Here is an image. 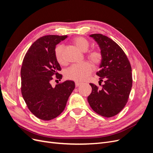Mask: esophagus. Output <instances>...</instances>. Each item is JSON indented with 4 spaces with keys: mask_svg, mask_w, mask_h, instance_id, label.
Returning a JSON list of instances; mask_svg holds the SVG:
<instances>
[{
    "mask_svg": "<svg viewBox=\"0 0 153 153\" xmlns=\"http://www.w3.org/2000/svg\"><path fill=\"white\" fill-rule=\"evenodd\" d=\"M82 84V83H81V82H75V86H76V87H78L79 85H80Z\"/></svg>",
    "mask_w": 153,
    "mask_h": 153,
    "instance_id": "1",
    "label": "esophagus"
}]
</instances>
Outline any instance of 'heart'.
<instances>
[{"instance_id": "obj_1", "label": "heart", "mask_w": 153, "mask_h": 153, "mask_svg": "<svg viewBox=\"0 0 153 153\" xmlns=\"http://www.w3.org/2000/svg\"><path fill=\"white\" fill-rule=\"evenodd\" d=\"M73 44L82 52H85L89 47V42L83 37H76L73 39ZM54 55L57 62L64 65L66 64V59L64 56V47L61 45H57L55 48ZM87 58L94 65L98 66L102 62L103 59V53L101 50L93 49L87 53ZM92 71V66L89 62H85L80 64H75L69 68L66 72V76L68 79L76 82H82L87 80L89 77Z\"/></svg>"}]
</instances>
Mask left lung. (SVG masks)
<instances>
[{
	"label": "left lung",
	"instance_id": "left-lung-1",
	"mask_svg": "<svg viewBox=\"0 0 153 153\" xmlns=\"http://www.w3.org/2000/svg\"><path fill=\"white\" fill-rule=\"evenodd\" d=\"M99 45L103 59L99 85L90 84L92 92L87 97L91 107L96 113L105 117L119 114L126 105L132 87L130 62L123 49L108 37L101 34L90 35ZM101 81L104 83L101 85Z\"/></svg>",
	"mask_w": 153,
	"mask_h": 153
}]
</instances>
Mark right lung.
<instances>
[{"instance_id": "1", "label": "right lung", "mask_w": 153, "mask_h": 153, "mask_svg": "<svg viewBox=\"0 0 153 153\" xmlns=\"http://www.w3.org/2000/svg\"><path fill=\"white\" fill-rule=\"evenodd\" d=\"M66 36L47 35L32 44L23 60L21 68V92L25 102L36 117L50 121L65 108L75 82L66 80L53 87V79H62L61 68L55 57V46ZM55 76V77L54 76Z\"/></svg>"}]
</instances>
